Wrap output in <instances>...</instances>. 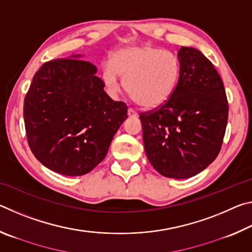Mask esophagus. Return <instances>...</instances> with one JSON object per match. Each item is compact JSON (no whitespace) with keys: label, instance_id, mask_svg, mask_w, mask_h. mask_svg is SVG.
<instances>
[{"label":"esophagus","instance_id":"obj_1","mask_svg":"<svg viewBox=\"0 0 252 252\" xmlns=\"http://www.w3.org/2000/svg\"><path fill=\"white\" fill-rule=\"evenodd\" d=\"M127 116H129L130 118H136L138 117V113H136L135 111H133L132 109H129L127 110Z\"/></svg>","mask_w":252,"mask_h":252}]
</instances>
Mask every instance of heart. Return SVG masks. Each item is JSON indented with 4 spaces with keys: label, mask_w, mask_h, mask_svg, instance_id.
I'll return each instance as SVG.
<instances>
[{
    "label": "heart",
    "mask_w": 252,
    "mask_h": 252,
    "mask_svg": "<svg viewBox=\"0 0 252 252\" xmlns=\"http://www.w3.org/2000/svg\"><path fill=\"white\" fill-rule=\"evenodd\" d=\"M180 62L174 53L151 44L127 45L111 54L102 79L111 93L123 87L141 108L155 110L167 103L176 90Z\"/></svg>",
    "instance_id": "heart-1"
}]
</instances>
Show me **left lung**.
I'll return each mask as SVG.
<instances>
[{
	"instance_id": "left-lung-1",
	"label": "left lung",
	"mask_w": 252,
	"mask_h": 252,
	"mask_svg": "<svg viewBox=\"0 0 252 252\" xmlns=\"http://www.w3.org/2000/svg\"><path fill=\"white\" fill-rule=\"evenodd\" d=\"M180 74L172 96L141 113L148 160L163 177L195 176L219 155L228 122V100L212 63L194 48L178 51Z\"/></svg>"
}]
</instances>
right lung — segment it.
I'll list each match as a JSON object with an SVG mask.
<instances>
[{"label":"right lung","instance_id":"1","mask_svg":"<svg viewBox=\"0 0 252 252\" xmlns=\"http://www.w3.org/2000/svg\"><path fill=\"white\" fill-rule=\"evenodd\" d=\"M81 55L44 63L25 95L23 117L30 149L42 164L67 177L83 176L104 159L127 118Z\"/></svg>","mask_w":252,"mask_h":252}]
</instances>
